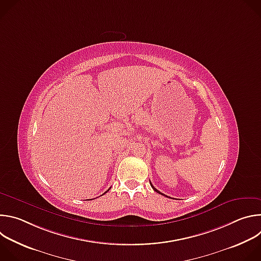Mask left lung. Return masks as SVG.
<instances>
[{"mask_svg":"<svg viewBox=\"0 0 261 261\" xmlns=\"http://www.w3.org/2000/svg\"><path fill=\"white\" fill-rule=\"evenodd\" d=\"M150 182H151V181H150ZM151 186H152V187H153V189H154V190H155V191H156V192H157V193H159V194H162V193H161V192H160V191H159V190H157V189H156V188H154V186H153V185H152V182H151ZM162 195H164V194H162ZM165 196H166V195H165Z\"/></svg>","mask_w":261,"mask_h":261,"instance_id":"obj_1","label":"left lung"}]
</instances>
